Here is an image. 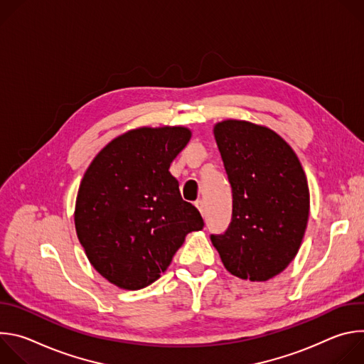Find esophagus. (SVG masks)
Returning a JSON list of instances; mask_svg holds the SVG:
<instances>
[{"label":"esophagus","mask_w":364,"mask_h":364,"mask_svg":"<svg viewBox=\"0 0 364 364\" xmlns=\"http://www.w3.org/2000/svg\"><path fill=\"white\" fill-rule=\"evenodd\" d=\"M194 204H196V207L198 209V212L204 216V215H205V209H204V203H203V200H197Z\"/></svg>","instance_id":"34e87169"}]
</instances>
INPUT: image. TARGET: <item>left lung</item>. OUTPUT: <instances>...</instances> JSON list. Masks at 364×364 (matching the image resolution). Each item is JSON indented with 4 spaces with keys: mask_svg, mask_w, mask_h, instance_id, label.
<instances>
[{
    "mask_svg": "<svg viewBox=\"0 0 364 364\" xmlns=\"http://www.w3.org/2000/svg\"><path fill=\"white\" fill-rule=\"evenodd\" d=\"M215 138L232 187V220L210 235L225 268L249 281L281 274L301 246L309 213L305 173L292 148L272 129L228 119Z\"/></svg>",
    "mask_w": 364,
    "mask_h": 364,
    "instance_id": "obj_1",
    "label": "left lung"
}]
</instances>
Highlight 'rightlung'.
<instances>
[{"instance_id":"add662e5","label":"right lung","mask_w":364,"mask_h":364,"mask_svg":"<svg viewBox=\"0 0 364 364\" xmlns=\"http://www.w3.org/2000/svg\"><path fill=\"white\" fill-rule=\"evenodd\" d=\"M183 127L139 128L103 148L86 170L75 226L93 268L124 289L160 278L204 222L168 168L190 141Z\"/></svg>"}]
</instances>
